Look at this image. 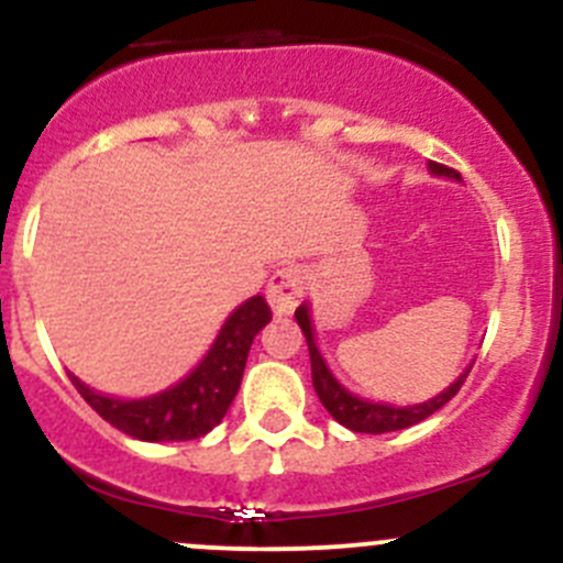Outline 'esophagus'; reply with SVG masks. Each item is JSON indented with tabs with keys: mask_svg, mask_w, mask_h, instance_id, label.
Wrapping results in <instances>:
<instances>
[{
	"mask_svg": "<svg viewBox=\"0 0 563 563\" xmlns=\"http://www.w3.org/2000/svg\"><path fill=\"white\" fill-rule=\"evenodd\" d=\"M305 291V275L299 266H283L275 275L269 277V286H266V299H269L272 310L277 316L294 313V308L299 305Z\"/></svg>",
	"mask_w": 563,
	"mask_h": 563,
	"instance_id": "esophagus-1",
	"label": "esophagus"
}]
</instances>
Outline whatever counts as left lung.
I'll list each match as a JSON object with an SVG mask.
<instances>
[{
    "instance_id": "obj_1",
    "label": "left lung",
    "mask_w": 563,
    "mask_h": 563,
    "mask_svg": "<svg viewBox=\"0 0 563 563\" xmlns=\"http://www.w3.org/2000/svg\"><path fill=\"white\" fill-rule=\"evenodd\" d=\"M430 172L435 176H446V179H460V174L455 168H446L441 163H430ZM297 323L302 329L305 340H308V351H310V367H313V387L318 400L323 402L329 413L338 419L343 428L354 430V433H391V430H402V428H411V424H419L422 419H428L430 413L439 411L441 406L452 400L457 395L463 382L468 378L471 365L465 367V373H460L457 382L452 387H446L441 395H435L433 400L428 402H417V406H387V402H371V400H362V397L351 395L338 378L332 376V371L327 367L323 362L321 351L316 345V334H313V321H310V308L308 302L299 305L297 308Z\"/></svg>"
}]
</instances>
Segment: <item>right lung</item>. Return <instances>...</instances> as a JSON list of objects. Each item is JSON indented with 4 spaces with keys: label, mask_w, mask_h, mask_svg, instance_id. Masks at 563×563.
<instances>
[{
    "label": "right lung",
    "mask_w": 563,
    "mask_h": 563,
    "mask_svg": "<svg viewBox=\"0 0 563 563\" xmlns=\"http://www.w3.org/2000/svg\"><path fill=\"white\" fill-rule=\"evenodd\" d=\"M272 321L264 297H250L245 305L225 318L209 354L198 362L190 376L172 389L141 400H119L100 395L87 384H76L78 395L122 433L139 441H192L207 435L223 422L231 400L236 397L245 373L247 351L253 338Z\"/></svg>",
    "instance_id": "1"
}]
</instances>
